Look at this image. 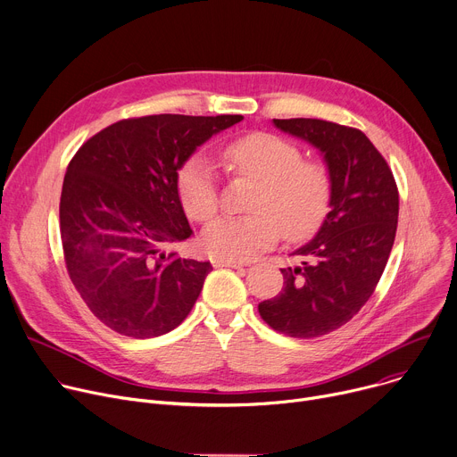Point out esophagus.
<instances>
[{"label":"esophagus","mask_w":457,"mask_h":457,"mask_svg":"<svg viewBox=\"0 0 457 457\" xmlns=\"http://www.w3.org/2000/svg\"><path fill=\"white\" fill-rule=\"evenodd\" d=\"M212 264H213L215 268H242V266H245L244 262H237V261H224V259H213V261H212Z\"/></svg>","instance_id":"34e87169"}]
</instances>
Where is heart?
I'll return each mask as SVG.
<instances>
[{
    "instance_id": "obj_1",
    "label": "heart",
    "mask_w": 457,
    "mask_h": 457,
    "mask_svg": "<svg viewBox=\"0 0 457 457\" xmlns=\"http://www.w3.org/2000/svg\"><path fill=\"white\" fill-rule=\"evenodd\" d=\"M228 168L257 182L250 215L220 217L205 226L202 247L207 255L245 262L271 247L280 229L287 240L312 237L326 220L334 198V180L320 162H306L303 151L280 137L247 135L224 149ZM179 195L186 213L210 220L219 210V182L212 162L191 156L179 173Z\"/></svg>"
}]
</instances>
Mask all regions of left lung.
<instances>
[{
    "label": "left lung",
    "instance_id": "left-lung-1",
    "mask_svg": "<svg viewBox=\"0 0 457 457\" xmlns=\"http://www.w3.org/2000/svg\"><path fill=\"white\" fill-rule=\"evenodd\" d=\"M322 154L334 180L331 210L315 237L282 268L284 287L259 304L280 334L312 339L346 324L371 297L388 262L399 215V193L386 160L353 128L317 118L273 120Z\"/></svg>",
    "mask_w": 457,
    "mask_h": 457
}]
</instances>
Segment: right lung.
Listing matches in <instances>:
<instances>
[{"label": "right lung", "mask_w": 457, "mask_h": 457, "mask_svg": "<svg viewBox=\"0 0 457 457\" xmlns=\"http://www.w3.org/2000/svg\"><path fill=\"white\" fill-rule=\"evenodd\" d=\"M244 116L153 114L120 120L78 149L60 198L69 277L89 310L121 336L175 329L213 268L173 247L193 229L179 171L213 135Z\"/></svg>", "instance_id": "add662e5"}]
</instances>
